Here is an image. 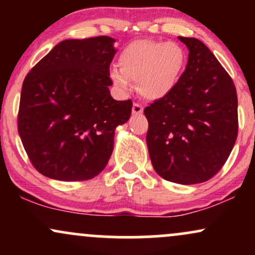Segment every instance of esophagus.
Returning <instances> with one entry per match:
<instances>
[{
	"label": "esophagus",
	"instance_id": "34e87169",
	"mask_svg": "<svg viewBox=\"0 0 255 255\" xmlns=\"http://www.w3.org/2000/svg\"><path fill=\"white\" fill-rule=\"evenodd\" d=\"M142 110H144V108L140 103H134L133 107H131V111H133L134 115H139V114L142 113Z\"/></svg>",
	"mask_w": 255,
	"mask_h": 255
}]
</instances>
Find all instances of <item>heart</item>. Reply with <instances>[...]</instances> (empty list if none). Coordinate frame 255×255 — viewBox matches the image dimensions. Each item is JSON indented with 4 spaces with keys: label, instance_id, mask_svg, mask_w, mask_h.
Instances as JSON below:
<instances>
[{
    "label": "heart",
    "instance_id": "heart-1",
    "mask_svg": "<svg viewBox=\"0 0 255 255\" xmlns=\"http://www.w3.org/2000/svg\"><path fill=\"white\" fill-rule=\"evenodd\" d=\"M119 67L110 69V78L122 91L136 81L137 91L146 99L165 97L176 86L186 63L183 48L172 42L136 40L119 58Z\"/></svg>",
    "mask_w": 255,
    "mask_h": 255
}]
</instances>
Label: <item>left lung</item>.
<instances>
[{
	"label": "left lung",
	"instance_id": "1",
	"mask_svg": "<svg viewBox=\"0 0 255 255\" xmlns=\"http://www.w3.org/2000/svg\"><path fill=\"white\" fill-rule=\"evenodd\" d=\"M188 62L176 86L145 108L148 153L160 177L181 184L210 180L227 162L239 130L233 79L203 42L178 37Z\"/></svg>",
	"mask_w": 255,
	"mask_h": 255
}]
</instances>
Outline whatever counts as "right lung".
<instances>
[{"label":"right lung","instance_id":"obj_1","mask_svg":"<svg viewBox=\"0 0 255 255\" xmlns=\"http://www.w3.org/2000/svg\"><path fill=\"white\" fill-rule=\"evenodd\" d=\"M114 38L67 39L26 75L17 131L37 171L60 181L97 176L109 162L116 127L133 102L110 96Z\"/></svg>","mask_w":255,"mask_h":255}]
</instances>
